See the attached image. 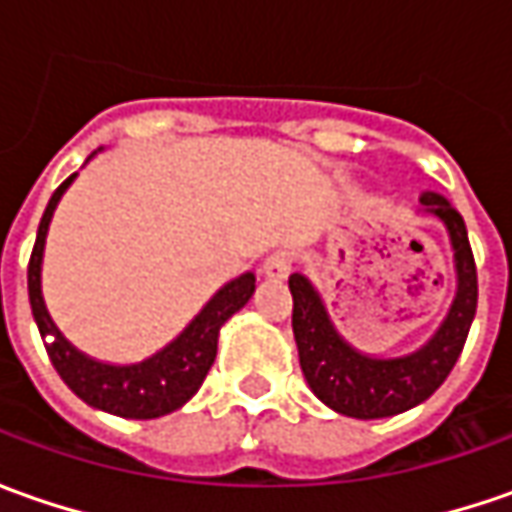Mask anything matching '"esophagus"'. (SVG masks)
<instances>
[{"label": "esophagus", "instance_id": "obj_1", "mask_svg": "<svg viewBox=\"0 0 512 512\" xmlns=\"http://www.w3.org/2000/svg\"><path fill=\"white\" fill-rule=\"evenodd\" d=\"M290 270H293V259H290V253H270L265 259V265H262V273H265L267 279H273V282H282L290 276Z\"/></svg>", "mask_w": 512, "mask_h": 512}]
</instances>
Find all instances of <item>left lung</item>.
Returning a JSON list of instances; mask_svg holds the SVG:
<instances>
[{
    "instance_id": "1",
    "label": "left lung",
    "mask_w": 512,
    "mask_h": 512,
    "mask_svg": "<svg viewBox=\"0 0 512 512\" xmlns=\"http://www.w3.org/2000/svg\"><path fill=\"white\" fill-rule=\"evenodd\" d=\"M422 205L427 213L439 216L447 227L456 253V276H459V290L450 305V313L422 350L402 359H373L353 350L333 330L313 285L302 273L290 276L293 336L299 347L302 373L310 390L327 407L350 419H384L430 399L450 376L456 359L462 356V347L473 325L476 302H479V279H476V259L470 250L464 219L439 193H424Z\"/></svg>"
}]
</instances>
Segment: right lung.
I'll use <instances>...</instances> for the list:
<instances>
[{
  "label": "right lung",
  "mask_w": 512,
  "mask_h": 512,
  "mask_svg": "<svg viewBox=\"0 0 512 512\" xmlns=\"http://www.w3.org/2000/svg\"><path fill=\"white\" fill-rule=\"evenodd\" d=\"M70 182H73V176H68L53 190L48 207L42 213L39 230H36V245H33L28 262V296L33 319H36L42 336H53V342L45 344L50 362L62 376V382L68 384L82 402L99 407L105 413H113V416H122V419H159L165 413L179 410L202 387L207 370L216 359L219 327L225 325L236 310L247 305V299L256 290V276L245 273L222 287L207 302L205 310L185 327V333L179 339H173L165 350H159L145 362L128 364V367L93 362L85 353H79L50 322L45 302H42V285H39L50 216Z\"/></svg>",
  "instance_id": "obj_1"
}]
</instances>
